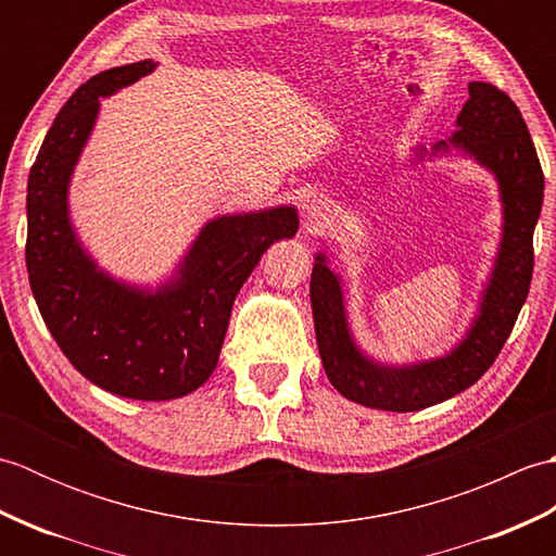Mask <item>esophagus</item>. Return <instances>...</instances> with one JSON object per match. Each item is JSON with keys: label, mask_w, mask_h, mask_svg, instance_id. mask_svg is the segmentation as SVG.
<instances>
[{"label": "esophagus", "mask_w": 556, "mask_h": 556, "mask_svg": "<svg viewBox=\"0 0 556 556\" xmlns=\"http://www.w3.org/2000/svg\"><path fill=\"white\" fill-rule=\"evenodd\" d=\"M329 217H332V207H329V203L323 198H313L303 205V219H305V227H308V229L325 227Z\"/></svg>", "instance_id": "1"}]
</instances>
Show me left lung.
<instances>
[{
    "mask_svg": "<svg viewBox=\"0 0 556 556\" xmlns=\"http://www.w3.org/2000/svg\"><path fill=\"white\" fill-rule=\"evenodd\" d=\"M458 131L440 140L430 157L460 150L492 172L502 200V241L473 325L440 358L384 365L358 349L346 320L341 279L317 253L311 277L315 337L325 372L341 396L361 406L408 413L440 404L476 384L500 356L528 299L533 279V231L545 195V176L533 138L511 98L490 83H470L456 119ZM428 152L416 148V157Z\"/></svg>",
    "mask_w": 556,
    "mask_h": 556,
    "instance_id": "1",
    "label": "left lung"
}]
</instances>
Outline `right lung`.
Returning <instances> with one entry per match:
<instances>
[{
  "mask_svg": "<svg viewBox=\"0 0 556 556\" xmlns=\"http://www.w3.org/2000/svg\"><path fill=\"white\" fill-rule=\"evenodd\" d=\"M152 59L92 76L56 114L28 176L26 265L35 303L74 368L108 392L169 401L217 368L231 305L267 248L299 229L296 207L222 215L157 289L100 269L68 217V184L100 114V98L155 71Z\"/></svg>",
  "mask_w": 556,
  "mask_h": 556,
  "instance_id": "1",
  "label": "right lung"
}]
</instances>
